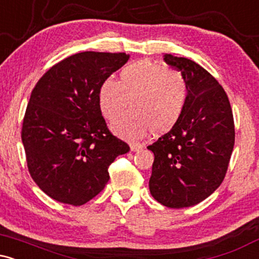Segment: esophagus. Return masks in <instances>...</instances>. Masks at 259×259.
I'll use <instances>...</instances> for the list:
<instances>
[{
	"label": "esophagus",
	"mask_w": 259,
	"mask_h": 259,
	"mask_svg": "<svg viewBox=\"0 0 259 259\" xmlns=\"http://www.w3.org/2000/svg\"><path fill=\"white\" fill-rule=\"evenodd\" d=\"M141 144H138V142H132L130 144V150L133 151V152H136V151H140L141 150Z\"/></svg>",
	"instance_id": "esophagus-1"
}]
</instances>
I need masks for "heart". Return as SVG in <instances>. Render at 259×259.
<instances>
[{
	"label": "heart",
	"instance_id": "1",
	"mask_svg": "<svg viewBox=\"0 0 259 259\" xmlns=\"http://www.w3.org/2000/svg\"><path fill=\"white\" fill-rule=\"evenodd\" d=\"M189 86L179 70L150 59L133 62L121 69L119 81L106 79L99 94L100 109L113 124V130L126 139H140L152 130L170 132L185 111Z\"/></svg>",
	"mask_w": 259,
	"mask_h": 259
}]
</instances>
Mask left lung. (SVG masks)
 <instances>
[{"label":"left lung","mask_w":259,"mask_h":259,"mask_svg":"<svg viewBox=\"0 0 259 259\" xmlns=\"http://www.w3.org/2000/svg\"><path fill=\"white\" fill-rule=\"evenodd\" d=\"M185 76V111L170 132L147 148L154 154L150 191L169 208L191 207L221 186L235 144L234 115L227 92L191 59L165 55Z\"/></svg>","instance_id":"1"}]
</instances>
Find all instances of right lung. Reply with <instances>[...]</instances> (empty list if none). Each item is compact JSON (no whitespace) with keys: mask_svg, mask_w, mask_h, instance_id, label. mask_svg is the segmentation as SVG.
Instances as JSON below:
<instances>
[{"mask_svg":"<svg viewBox=\"0 0 259 259\" xmlns=\"http://www.w3.org/2000/svg\"><path fill=\"white\" fill-rule=\"evenodd\" d=\"M129 59L124 52L85 51L50 68L31 92L22 126L32 180L53 200L81 206L109 180L108 168L129 152L100 109L102 82Z\"/></svg>","mask_w":259,"mask_h":259,"instance_id":"1","label":"right lung"}]
</instances>
